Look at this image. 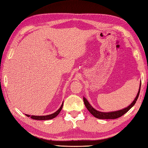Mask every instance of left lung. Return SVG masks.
Here are the masks:
<instances>
[{
  "label": "left lung",
  "instance_id": "obj_1",
  "mask_svg": "<svg viewBox=\"0 0 148 148\" xmlns=\"http://www.w3.org/2000/svg\"><path fill=\"white\" fill-rule=\"evenodd\" d=\"M140 88H141V83H140L139 91H138V94L136 95V98L134 99V100L133 101V102L130 105H129L128 107H126L123 109L119 110V111L109 112L98 111H97V110H95L94 108H93L90 103H89L88 100H87L84 97H83L84 102V104H85L86 107L87 108V109H88V111L90 112V113L91 114H93V115L95 117H96V118L99 119H115L117 118H119V117L123 116V114H125L126 112H127L129 110H130L131 108H132L134 105V104L136 103V101L138 99V96H139V94H140Z\"/></svg>",
  "mask_w": 148,
  "mask_h": 148
}]
</instances>
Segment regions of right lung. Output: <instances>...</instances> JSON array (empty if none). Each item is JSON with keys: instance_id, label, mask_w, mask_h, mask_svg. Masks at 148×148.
Here are the masks:
<instances>
[{"instance_id": "1", "label": "right lung", "mask_w": 148, "mask_h": 148, "mask_svg": "<svg viewBox=\"0 0 148 148\" xmlns=\"http://www.w3.org/2000/svg\"><path fill=\"white\" fill-rule=\"evenodd\" d=\"M62 106H63V103H62V104L61 105V106H60L59 109L57 110V111H56L55 112H54V113L51 114H49V115H45V116L32 115V116H30V115H29V114H25V115H26L28 117H31V119H34V120H39V121L49 120V119H52L55 118V117L60 113V111H61V109H62Z\"/></svg>"}]
</instances>
